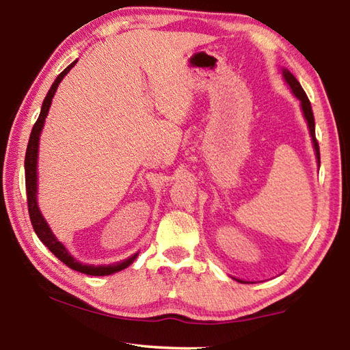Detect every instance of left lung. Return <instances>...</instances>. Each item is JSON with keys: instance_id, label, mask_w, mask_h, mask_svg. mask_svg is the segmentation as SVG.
Instances as JSON below:
<instances>
[{"instance_id": "obj_1", "label": "left lung", "mask_w": 350, "mask_h": 350, "mask_svg": "<svg viewBox=\"0 0 350 350\" xmlns=\"http://www.w3.org/2000/svg\"><path fill=\"white\" fill-rule=\"evenodd\" d=\"M284 79L292 88V91L296 97L299 98L301 102V108H303L304 112V117L307 120V125H309L310 129V135H312V140H313V146H315V151H317V157L319 161V146H318V140H317V135H315V118H313V111H312V106H310V100L307 97V94L304 92L303 88H301L299 81L295 79V77L288 72V70L284 69Z\"/></svg>"}]
</instances>
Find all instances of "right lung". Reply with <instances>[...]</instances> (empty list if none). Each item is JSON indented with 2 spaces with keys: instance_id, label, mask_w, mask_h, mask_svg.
I'll list each match as a JSON object with an SVG mask.
<instances>
[{
  "instance_id": "right-lung-1",
  "label": "right lung",
  "mask_w": 350,
  "mask_h": 350,
  "mask_svg": "<svg viewBox=\"0 0 350 350\" xmlns=\"http://www.w3.org/2000/svg\"><path fill=\"white\" fill-rule=\"evenodd\" d=\"M75 63L77 62H74L72 64H69V66L64 69L60 75L57 77L54 85L51 86V90H49V92H47V96H46L44 102H43V106H41L40 116H38L37 122H35V125L32 128L31 137H29V144H27V150H26V159H25L27 210H29V216H31L32 227L35 230V233H37V236L40 238V241L43 242V244L47 248H49V250L54 253L63 264H66L69 269L80 271V273L91 275V276H105V275H111V273H116V271H120L123 269H126L129 264L134 262V259L137 258V254H134V256L122 260V262L109 264V265H97V267H96V265L81 264V262H79V260L70 256L62 242L57 241L55 236L52 234L49 225L46 224V221L43 219V216H41V213H40L38 206H37V154H38L40 133H41V128H43L44 118L47 116V111H49V108H51L52 97H54L58 85H60L63 77L69 72L70 68L75 66Z\"/></svg>"
}]
</instances>
